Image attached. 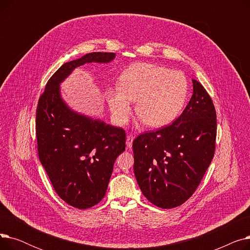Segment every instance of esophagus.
Instances as JSON below:
<instances>
[{"label":"esophagus","instance_id":"1","mask_svg":"<svg viewBox=\"0 0 250 250\" xmlns=\"http://www.w3.org/2000/svg\"><path fill=\"white\" fill-rule=\"evenodd\" d=\"M134 139H135V137H134L133 135H128V136L126 137V147H127V148H132Z\"/></svg>","mask_w":250,"mask_h":250}]
</instances>
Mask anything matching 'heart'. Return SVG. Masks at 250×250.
I'll use <instances>...</instances> for the list:
<instances>
[{
  "mask_svg": "<svg viewBox=\"0 0 250 250\" xmlns=\"http://www.w3.org/2000/svg\"><path fill=\"white\" fill-rule=\"evenodd\" d=\"M189 84L180 71L151 62H136L126 68L120 78V86L110 87L106 97L114 121L125 125L136 113L151 127H160L173 122L187 102Z\"/></svg>",
  "mask_w": 250,
  "mask_h": 250,
  "instance_id": "obj_1",
  "label": "heart"
}]
</instances>
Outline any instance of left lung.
<instances>
[{"mask_svg": "<svg viewBox=\"0 0 250 250\" xmlns=\"http://www.w3.org/2000/svg\"><path fill=\"white\" fill-rule=\"evenodd\" d=\"M193 94L169 125L144 133L133 142L134 172L153 205L172 208L199 187L216 149L217 114L212 98L192 79Z\"/></svg>", "mask_w": 250, "mask_h": 250, "instance_id": "left-lung-1", "label": "left lung"}]
</instances>
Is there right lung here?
I'll return each mask as SVG.
<instances>
[{"label": "right lung", "mask_w": 250, "mask_h": 250, "mask_svg": "<svg viewBox=\"0 0 250 250\" xmlns=\"http://www.w3.org/2000/svg\"><path fill=\"white\" fill-rule=\"evenodd\" d=\"M114 58L113 52H91L64 62L47 81L37 104L39 160L60 198L80 209L104 198L114 161L125 150V132L70 109L61 97L60 84L80 65Z\"/></svg>", "instance_id": "add662e5"}]
</instances>
